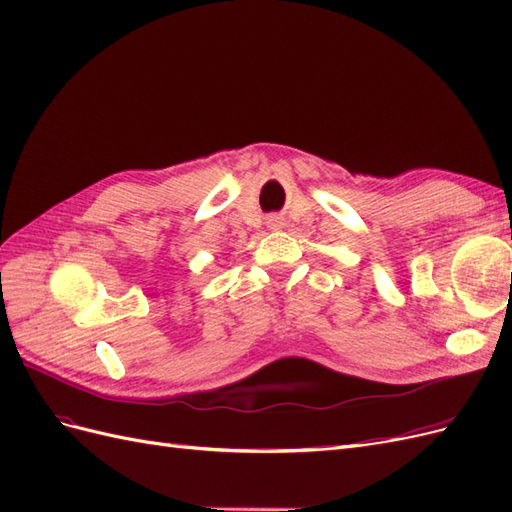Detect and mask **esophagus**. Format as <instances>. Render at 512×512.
<instances>
[{
	"mask_svg": "<svg viewBox=\"0 0 512 512\" xmlns=\"http://www.w3.org/2000/svg\"><path fill=\"white\" fill-rule=\"evenodd\" d=\"M267 224H269V228H282L284 226L282 218H271Z\"/></svg>",
	"mask_w": 512,
	"mask_h": 512,
	"instance_id": "1",
	"label": "esophagus"
}]
</instances>
